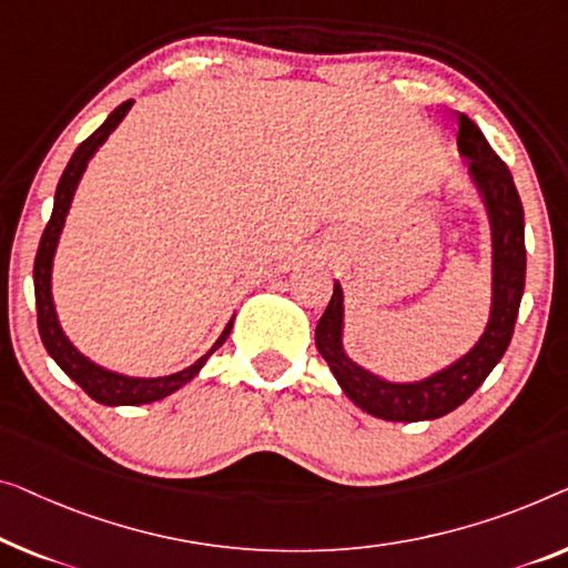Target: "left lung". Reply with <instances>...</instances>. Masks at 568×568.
Listing matches in <instances>:
<instances>
[{
    "mask_svg": "<svg viewBox=\"0 0 568 568\" xmlns=\"http://www.w3.org/2000/svg\"><path fill=\"white\" fill-rule=\"evenodd\" d=\"M456 122H459L456 145L469 160V175L485 199L489 226H493V311L485 334L471 352L436 375L420 383H387L354 365L344 354V295L338 283H334L332 301L316 326V349L332 367L346 397L369 416L383 420H434L459 408L503 359L520 311L523 287H526V219H523L518 189L479 126L467 114H456Z\"/></svg>",
    "mask_w": 568,
    "mask_h": 568,
    "instance_id": "8db88e82",
    "label": "left lung"
}]
</instances>
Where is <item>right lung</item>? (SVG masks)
Masks as SVG:
<instances>
[{
    "label": "right lung",
    "mask_w": 568,
    "mask_h": 568,
    "mask_svg": "<svg viewBox=\"0 0 568 568\" xmlns=\"http://www.w3.org/2000/svg\"><path fill=\"white\" fill-rule=\"evenodd\" d=\"M132 99L124 101L114 109L112 114L106 116V122L99 126V130L81 142L75 152L68 160L65 171L58 181L55 189V203H53V214H50V222L45 226V232L40 236V247L36 255V270H32V277H36V306H38V332L42 344L50 357L55 359V365L61 367L68 377L73 379L75 385L87 393L91 400H97L101 405H142V403H155L163 400L165 395L175 393L178 387H183L185 383H191L193 377L199 375V369L206 365V359L214 354L219 346L226 342V336L232 332L230 321L226 328L222 332V336L216 338V344L203 354L199 362H193L191 367H185L175 375L168 377H126L120 375V372L104 369L94 365V362L83 357V354L75 349V346L68 342V336L63 334L61 324H58L55 316V306H53V293H50V273H53V257H55V247H58V236L63 232L65 224V214L71 209L75 185H79L83 171H87L89 160L94 158V152L104 145V140L116 130V124L124 120V114L130 112Z\"/></svg>",
    "instance_id": "add662e5"
}]
</instances>
